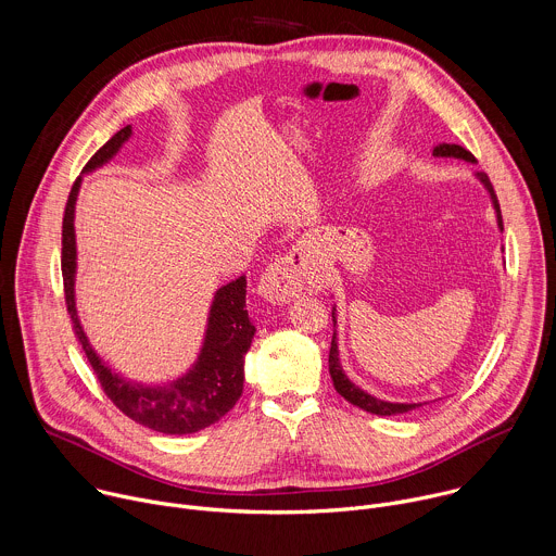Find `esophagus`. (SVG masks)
<instances>
[{
	"instance_id": "esophagus-1",
	"label": "esophagus",
	"mask_w": 556,
	"mask_h": 556,
	"mask_svg": "<svg viewBox=\"0 0 556 556\" xmlns=\"http://www.w3.org/2000/svg\"><path fill=\"white\" fill-rule=\"evenodd\" d=\"M260 296L268 303L283 305L305 292L323 290V279L303 249H292L275 260L260 279Z\"/></svg>"
}]
</instances>
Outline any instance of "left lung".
<instances>
[{
  "label": "left lung",
  "instance_id": "left-lung-1",
  "mask_svg": "<svg viewBox=\"0 0 556 556\" xmlns=\"http://www.w3.org/2000/svg\"><path fill=\"white\" fill-rule=\"evenodd\" d=\"M432 156H450V159H460V161H467V163H476L473 154L469 150H465L463 146L458 143H439L434 146L432 150ZM480 185L484 188V192L489 194L491 199V207L495 212V220H497V229L500 233L504 231V225H502V214H500V205H497V199H495V192H493V185L489 180V176L484 172H476L473 174ZM331 318H333V336H331V349H329V376L333 380V389L353 406L371 413V415H380V417H393V415H404V413H410L419 406H424L421 402L417 404H408V402H387V400H380L371 393H366L364 389L355 387L349 376L344 374V368L340 364V351H338V331H336V305L331 307Z\"/></svg>",
  "mask_w": 556,
  "mask_h": 556
}]
</instances>
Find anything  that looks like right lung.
<instances>
[{"mask_svg": "<svg viewBox=\"0 0 556 556\" xmlns=\"http://www.w3.org/2000/svg\"><path fill=\"white\" fill-rule=\"evenodd\" d=\"M132 137V126L115 132L85 165L91 174L106 165ZM83 176L74 182L63 218V283L67 312L89 364L96 371L106 397L132 421L163 434H194L220 421L240 400L244 389V357L255 336V325L247 309V277H238L214 292L205 336L194 364L178 378L163 384H143L126 380L111 371V366L91 346L76 309V201Z\"/></svg>", "mask_w": 556, "mask_h": 556, "instance_id": "obj_1", "label": "right lung"}]
</instances>
